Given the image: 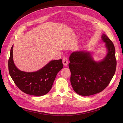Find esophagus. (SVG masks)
Listing matches in <instances>:
<instances>
[{"label":"esophagus","instance_id":"obj_1","mask_svg":"<svg viewBox=\"0 0 123 123\" xmlns=\"http://www.w3.org/2000/svg\"><path fill=\"white\" fill-rule=\"evenodd\" d=\"M62 62H63V65L64 66H67L68 65V60L67 57H64L63 58V59H62Z\"/></svg>","mask_w":123,"mask_h":123}]
</instances>
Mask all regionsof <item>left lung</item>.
<instances>
[{
	"instance_id": "1",
	"label": "left lung",
	"mask_w": 123,
	"mask_h": 123,
	"mask_svg": "<svg viewBox=\"0 0 123 123\" xmlns=\"http://www.w3.org/2000/svg\"><path fill=\"white\" fill-rule=\"evenodd\" d=\"M107 54L103 60L95 61L90 52L74 51L69 56L68 67L71 73V83L75 92L90 96L103 91L110 84L116 68L115 49L112 42L103 33Z\"/></svg>"
}]
</instances>
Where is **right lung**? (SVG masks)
I'll return each instance as SVG.
<instances>
[{
	"instance_id": "add662e5",
	"label": "right lung",
	"mask_w": 123,
	"mask_h": 123,
	"mask_svg": "<svg viewBox=\"0 0 123 123\" xmlns=\"http://www.w3.org/2000/svg\"><path fill=\"white\" fill-rule=\"evenodd\" d=\"M13 45L8 61L10 75L17 86L24 93L42 96L49 92L58 73L62 69V59L51 60L38 71L28 73L17 68L13 60Z\"/></svg>"
}]
</instances>
